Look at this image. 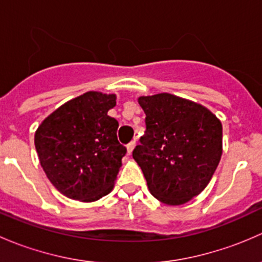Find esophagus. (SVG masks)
<instances>
[{"label":"esophagus","mask_w":262,"mask_h":262,"mask_svg":"<svg viewBox=\"0 0 262 262\" xmlns=\"http://www.w3.org/2000/svg\"><path fill=\"white\" fill-rule=\"evenodd\" d=\"M134 147H136V142H130V143L128 144V146H126V152H128V155L130 156L132 155V152H133V149H134Z\"/></svg>","instance_id":"esophagus-1"}]
</instances>
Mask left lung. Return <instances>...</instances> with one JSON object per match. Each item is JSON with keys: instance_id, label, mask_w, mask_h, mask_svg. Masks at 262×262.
<instances>
[{"instance_id": "8db88e82", "label": "left lung", "mask_w": 262, "mask_h": 262, "mask_svg": "<svg viewBox=\"0 0 262 262\" xmlns=\"http://www.w3.org/2000/svg\"><path fill=\"white\" fill-rule=\"evenodd\" d=\"M146 133L133 150L150 194L167 205H181L212 180L223 153V128L203 105L162 92L138 97Z\"/></svg>"}]
</instances>
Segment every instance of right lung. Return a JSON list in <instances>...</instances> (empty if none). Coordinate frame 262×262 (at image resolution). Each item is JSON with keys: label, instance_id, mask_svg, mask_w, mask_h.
I'll return each instance as SVG.
<instances>
[{"label": "right lung", "instance_id": "obj_1", "mask_svg": "<svg viewBox=\"0 0 262 262\" xmlns=\"http://www.w3.org/2000/svg\"><path fill=\"white\" fill-rule=\"evenodd\" d=\"M115 105V94L84 92L36 129L34 143L41 167L64 196L91 203L114 187L126 152L116 137L119 123L107 115Z\"/></svg>", "mask_w": 262, "mask_h": 262}]
</instances>
